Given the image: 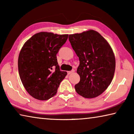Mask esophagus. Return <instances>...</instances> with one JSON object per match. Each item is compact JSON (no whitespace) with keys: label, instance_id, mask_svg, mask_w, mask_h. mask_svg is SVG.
<instances>
[{"label":"esophagus","instance_id":"1","mask_svg":"<svg viewBox=\"0 0 134 134\" xmlns=\"http://www.w3.org/2000/svg\"><path fill=\"white\" fill-rule=\"evenodd\" d=\"M74 71H75V70H71V71H67V73H68V74H72V73H73V72H74Z\"/></svg>","mask_w":134,"mask_h":134}]
</instances>
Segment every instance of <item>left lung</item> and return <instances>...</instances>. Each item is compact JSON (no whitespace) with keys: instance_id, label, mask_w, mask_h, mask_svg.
Instances as JSON below:
<instances>
[{"instance_id":"obj_1","label":"left lung","mask_w":134,"mask_h":134,"mask_svg":"<svg viewBox=\"0 0 134 134\" xmlns=\"http://www.w3.org/2000/svg\"><path fill=\"white\" fill-rule=\"evenodd\" d=\"M69 41L79 58L77 72L80 77L76 92L85 98L100 95L114 76L115 57L110 45L97 31L90 29L69 35Z\"/></svg>"}]
</instances>
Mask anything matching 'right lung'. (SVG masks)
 <instances>
[{
    "mask_svg": "<svg viewBox=\"0 0 134 134\" xmlns=\"http://www.w3.org/2000/svg\"><path fill=\"white\" fill-rule=\"evenodd\" d=\"M68 36L41 32L26 41L21 48L18 62L20 79L34 98L46 100L55 96L67 74L60 71L56 55Z\"/></svg>",
    "mask_w": 134,
    "mask_h": 134,
    "instance_id": "1",
    "label": "right lung"
}]
</instances>
